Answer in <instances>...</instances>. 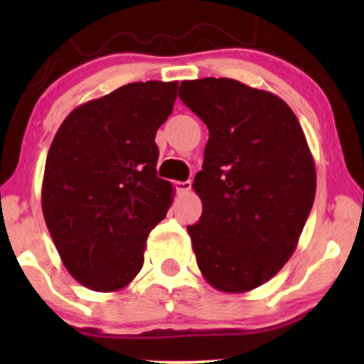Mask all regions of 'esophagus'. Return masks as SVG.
<instances>
[{"label": "esophagus", "mask_w": 364, "mask_h": 364, "mask_svg": "<svg viewBox=\"0 0 364 364\" xmlns=\"http://www.w3.org/2000/svg\"><path fill=\"white\" fill-rule=\"evenodd\" d=\"M174 188H176V191L179 195H186V193H190V190H191V181H176L174 183Z\"/></svg>", "instance_id": "34e87169"}]
</instances>
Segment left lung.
<instances>
[{
	"instance_id": "1",
	"label": "left lung",
	"mask_w": 364,
	"mask_h": 364,
	"mask_svg": "<svg viewBox=\"0 0 364 364\" xmlns=\"http://www.w3.org/2000/svg\"><path fill=\"white\" fill-rule=\"evenodd\" d=\"M179 97L208 128L202 200L188 235L203 279L223 292H246L282 269L298 246L316 191L301 124L272 92L232 78L185 80Z\"/></svg>"
}]
</instances>
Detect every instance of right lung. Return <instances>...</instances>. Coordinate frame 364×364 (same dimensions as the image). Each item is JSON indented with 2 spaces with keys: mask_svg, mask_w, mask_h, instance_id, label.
<instances>
[{
  "mask_svg": "<svg viewBox=\"0 0 364 364\" xmlns=\"http://www.w3.org/2000/svg\"><path fill=\"white\" fill-rule=\"evenodd\" d=\"M178 82H135L66 116L46 159L43 214L63 265L92 291L127 287L173 185L157 178L156 133Z\"/></svg>",
  "mask_w": 364,
  "mask_h": 364,
  "instance_id": "obj_1",
  "label": "right lung"
}]
</instances>
